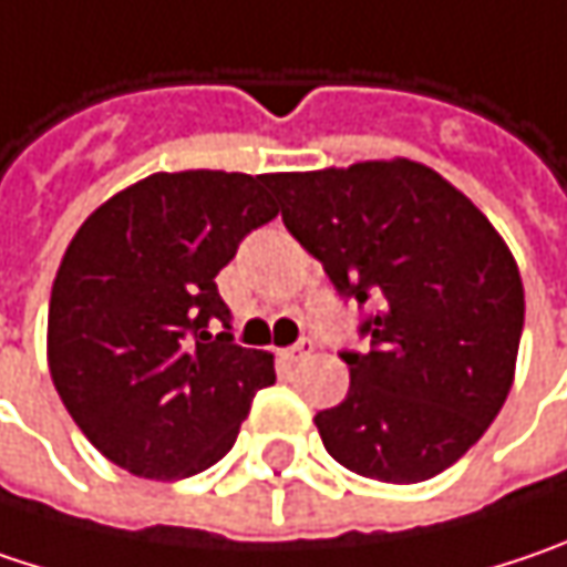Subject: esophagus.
Segmentation results:
<instances>
[{"mask_svg": "<svg viewBox=\"0 0 567 567\" xmlns=\"http://www.w3.org/2000/svg\"><path fill=\"white\" fill-rule=\"evenodd\" d=\"M315 352V343L305 337V340H298L295 347H288V350H282V359L285 362H301V359H308Z\"/></svg>", "mask_w": 567, "mask_h": 567, "instance_id": "obj_1", "label": "esophagus"}]
</instances>
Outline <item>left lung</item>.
Here are the masks:
<instances>
[{
	"label": "left lung",
	"instance_id": "obj_1",
	"mask_svg": "<svg viewBox=\"0 0 567 567\" xmlns=\"http://www.w3.org/2000/svg\"><path fill=\"white\" fill-rule=\"evenodd\" d=\"M288 234L372 315L343 352L347 398L315 416L355 475L416 484L446 472L501 414L523 333V282L494 224L414 159L279 173Z\"/></svg>",
	"mask_w": 567,
	"mask_h": 567
}]
</instances>
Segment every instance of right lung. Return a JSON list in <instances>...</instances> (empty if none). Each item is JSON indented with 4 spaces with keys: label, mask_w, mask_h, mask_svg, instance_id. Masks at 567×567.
Masks as SVG:
<instances>
[{
    "label": "right lung",
    "mask_w": 567,
    "mask_h": 567,
    "mask_svg": "<svg viewBox=\"0 0 567 567\" xmlns=\"http://www.w3.org/2000/svg\"><path fill=\"white\" fill-rule=\"evenodd\" d=\"M276 176L153 173L85 217L48 311V365L85 440L124 472L179 482L224 458L272 352L234 343L215 276L279 215ZM225 330L215 334L216 323Z\"/></svg>",
    "instance_id": "add662e5"
}]
</instances>
